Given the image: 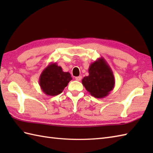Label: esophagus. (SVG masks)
Listing matches in <instances>:
<instances>
[{"instance_id": "obj_1", "label": "esophagus", "mask_w": 153, "mask_h": 153, "mask_svg": "<svg viewBox=\"0 0 153 153\" xmlns=\"http://www.w3.org/2000/svg\"><path fill=\"white\" fill-rule=\"evenodd\" d=\"M82 78V76H77V77H75V79H76V80H77V81H81Z\"/></svg>"}]
</instances>
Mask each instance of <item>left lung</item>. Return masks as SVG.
Returning <instances> with one entry per match:
<instances>
[{
  "instance_id": "obj_1",
  "label": "left lung",
  "mask_w": 153,
  "mask_h": 153,
  "mask_svg": "<svg viewBox=\"0 0 153 153\" xmlns=\"http://www.w3.org/2000/svg\"><path fill=\"white\" fill-rule=\"evenodd\" d=\"M82 82L87 91L98 99L109 95L115 85L113 71L102 57L90 64L89 76L84 77Z\"/></svg>"
}]
</instances>
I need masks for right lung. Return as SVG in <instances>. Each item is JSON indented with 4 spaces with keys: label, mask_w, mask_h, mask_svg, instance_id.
<instances>
[{
    "label": "right lung",
    "mask_w": 153,
    "mask_h": 153,
    "mask_svg": "<svg viewBox=\"0 0 153 153\" xmlns=\"http://www.w3.org/2000/svg\"><path fill=\"white\" fill-rule=\"evenodd\" d=\"M71 79L69 72L63 71L57 63L51 62L42 71L39 83L45 95L55 96L62 92Z\"/></svg>",
    "instance_id": "right-lung-1"
}]
</instances>
